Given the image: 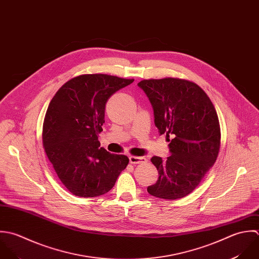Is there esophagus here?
Segmentation results:
<instances>
[{
	"label": "esophagus",
	"instance_id": "34e87169",
	"mask_svg": "<svg viewBox=\"0 0 259 259\" xmlns=\"http://www.w3.org/2000/svg\"><path fill=\"white\" fill-rule=\"evenodd\" d=\"M130 163L135 165V164H142V163H146L147 159L144 157H130Z\"/></svg>",
	"mask_w": 259,
	"mask_h": 259
}]
</instances>
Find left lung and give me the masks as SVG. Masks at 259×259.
<instances>
[{"label": "left lung", "instance_id": "1", "mask_svg": "<svg viewBox=\"0 0 259 259\" xmlns=\"http://www.w3.org/2000/svg\"><path fill=\"white\" fill-rule=\"evenodd\" d=\"M154 110L160 135L169 139L171 155L153 157L159 178L148 187L150 195L167 200L194 191L216 162L220 149V125L210 98L197 84L178 78L142 80Z\"/></svg>", "mask_w": 259, "mask_h": 259}]
</instances>
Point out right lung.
<instances>
[{"label":"right lung","instance_id":"add662e5","mask_svg":"<svg viewBox=\"0 0 259 259\" xmlns=\"http://www.w3.org/2000/svg\"><path fill=\"white\" fill-rule=\"evenodd\" d=\"M134 79L106 74H84L67 81L56 92L43 123V147L65 188L78 197L107 193L128 158L100 148L108 98Z\"/></svg>","mask_w":259,"mask_h":259}]
</instances>
